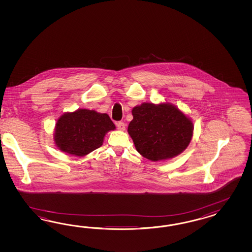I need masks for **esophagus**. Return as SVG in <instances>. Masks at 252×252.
<instances>
[{
  "label": "esophagus",
  "mask_w": 252,
  "mask_h": 252,
  "mask_svg": "<svg viewBox=\"0 0 252 252\" xmlns=\"http://www.w3.org/2000/svg\"><path fill=\"white\" fill-rule=\"evenodd\" d=\"M116 126H117L118 129L121 130V131H124V130L126 129V124L124 122L116 123Z\"/></svg>",
  "instance_id": "obj_1"
}]
</instances>
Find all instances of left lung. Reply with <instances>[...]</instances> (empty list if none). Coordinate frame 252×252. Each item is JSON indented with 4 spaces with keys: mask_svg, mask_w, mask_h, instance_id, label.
<instances>
[{
    "mask_svg": "<svg viewBox=\"0 0 252 252\" xmlns=\"http://www.w3.org/2000/svg\"><path fill=\"white\" fill-rule=\"evenodd\" d=\"M132 115L128 134L137 152L149 160L174 158L190 143L193 123L171 103L144 102L134 107Z\"/></svg>",
    "mask_w": 252,
    "mask_h": 252,
    "instance_id": "obj_1",
    "label": "left lung"
}]
</instances>
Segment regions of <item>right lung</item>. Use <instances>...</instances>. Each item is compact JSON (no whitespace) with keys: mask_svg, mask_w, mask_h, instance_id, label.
Masks as SVG:
<instances>
[{"mask_svg":"<svg viewBox=\"0 0 252 252\" xmlns=\"http://www.w3.org/2000/svg\"><path fill=\"white\" fill-rule=\"evenodd\" d=\"M115 129L107 114L77 109L59 117L55 124L54 143L63 153L82 157L102 145L107 132Z\"/></svg>","mask_w":252,"mask_h":252,"instance_id":"obj_1","label":"right lung"}]
</instances>
